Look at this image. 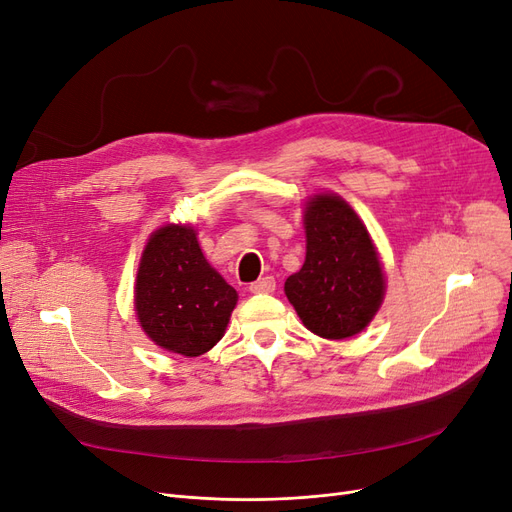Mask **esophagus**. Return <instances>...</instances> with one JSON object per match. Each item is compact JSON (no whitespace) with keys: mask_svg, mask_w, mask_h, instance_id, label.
<instances>
[{"mask_svg":"<svg viewBox=\"0 0 512 512\" xmlns=\"http://www.w3.org/2000/svg\"><path fill=\"white\" fill-rule=\"evenodd\" d=\"M249 290L255 292V294H270V292L276 290V280H274V276H265V278L253 282L249 286Z\"/></svg>","mask_w":512,"mask_h":512,"instance_id":"obj_1","label":"esophagus"}]
</instances>
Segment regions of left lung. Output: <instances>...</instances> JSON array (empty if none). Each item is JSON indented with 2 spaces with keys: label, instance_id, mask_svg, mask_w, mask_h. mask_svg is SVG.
Masks as SVG:
<instances>
[{
  "label": "left lung",
  "instance_id": "8db88e82",
  "mask_svg": "<svg viewBox=\"0 0 512 512\" xmlns=\"http://www.w3.org/2000/svg\"><path fill=\"white\" fill-rule=\"evenodd\" d=\"M307 255L284 292L307 330L344 340L369 326L384 301L386 280L378 251L355 209L334 193L305 205Z\"/></svg>",
  "mask_w": 512,
  "mask_h": 512
}]
</instances>
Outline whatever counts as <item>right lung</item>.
<instances>
[{
	"label": "right lung",
	"instance_id": "add662e5",
	"mask_svg": "<svg viewBox=\"0 0 512 512\" xmlns=\"http://www.w3.org/2000/svg\"><path fill=\"white\" fill-rule=\"evenodd\" d=\"M236 301V290L205 259L193 226L168 224L151 234L134 284V309L157 346L182 357L207 353L222 340Z\"/></svg>",
	"mask_w": 512,
	"mask_h": 512
}]
</instances>
